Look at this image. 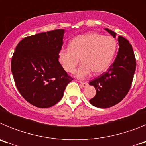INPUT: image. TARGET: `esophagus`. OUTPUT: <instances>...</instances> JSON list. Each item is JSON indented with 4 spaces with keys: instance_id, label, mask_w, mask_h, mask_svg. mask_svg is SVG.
Listing matches in <instances>:
<instances>
[{
    "instance_id": "34e87169",
    "label": "esophagus",
    "mask_w": 146,
    "mask_h": 146,
    "mask_svg": "<svg viewBox=\"0 0 146 146\" xmlns=\"http://www.w3.org/2000/svg\"><path fill=\"white\" fill-rule=\"evenodd\" d=\"M80 86L83 88H86L88 86V82H81L80 81Z\"/></svg>"
}]
</instances>
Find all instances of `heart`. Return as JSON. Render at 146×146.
I'll return each mask as SVG.
<instances>
[{
  "label": "heart",
  "instance_id": "heart-1",
  "mask_svg": "<svg viewBox=\"0 0 146 146\" xmlns=\"http://www.w3.org/2000/svg\"><path fill=\"white\" fill-rule=\"evenodd\" d=\"M116 49L117 43L112 37L88 33L73 38L69 47L60 49L58 60L66 72L73 73L81 58L82 64L76 76L83 79L92 71L96 74L105 72L114 58Z\"/></svg>",
  "mask_w": 146,
  "mask_h": 146
}]
</instances>
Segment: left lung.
<instances>
[{"instance_id":"left-lung-1","label":"left lung","mask_w":146,"mask_h":146,"mask_svg":"<svg viewBox=\"0 0 146 146\" xmlns=\"http://www.w3.org/2000/svg\"><path fill=\"white\" fill-rule=\"evenodd\" d=\"M105 31L116 36V33L108 28ZM118 52L115 61L106 72L89 82L96 89V96L89 100L99 108L113 107L126 96L129 91L136 69V60L131 45L127 39L119 36Z\"/></svg>"}]
</instances>
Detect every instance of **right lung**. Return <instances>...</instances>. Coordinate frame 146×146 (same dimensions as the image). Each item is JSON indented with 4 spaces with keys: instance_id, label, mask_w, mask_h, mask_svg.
I'll return each instance as SVG.
<instances>
[{
    "instance_id": "obj_1",
    "label": "right lung",
    "mask_w": 146,
    "mask_h": 146,
    "mask_svg": "<svg viewBox=\"0 0 146 146\" xmlns=\"http://www.w3.org/2000/svg\"><path fill=\"white\" fill-rule=\"evenodd\" d=\"M65 31L39 33L21 40L11 62L15 85L23 97L40 108L55 105L72 80L58 61Z\"/></svg>"
}]
</instances>
